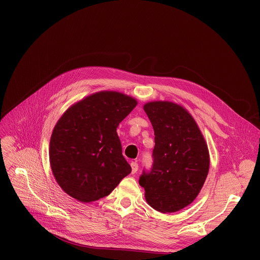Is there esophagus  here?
I'll return each mask as SVG.
<instances>
[{"instance_id": "1", "label": "esophagus", "mask_w": 260, "mask_h": 260, "mask_svg": "<svg viewBox=\"0 0 260 260\" xmlns=\"http://www.w3.org/2000/svg\"><path fill=\"white\" fill-rule=\"evenodd\" d=\"M131 167H132V173L133 174H135V173H137V171H138V169H139V166H138V163L137 162H132L131 163Z\"/></svg>"}]
</instances>
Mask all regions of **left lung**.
<instances>
[{"label": "left lung", "mask_w": 260, "mask_h": 260, "mask_svg": "<svg viewBox=\"0 0 260 260\" xmlns=\"http://www.w3.org/2000/svg\"><path fill=\"white\" fill-rule=\"evenodd\" d=\"M155 132L153 165L139 184L149 206L162 213L179 211L199 194L210 167L208 146L195 120L172 102L144 105Z\"/></svg>", "instance_id": "obj_1"}]
</instances>
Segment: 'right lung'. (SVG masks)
<instances>
[{"label":"right lung","instance_id":"obj_1","mask_svg":"<svg viewBox=\"0 0 260 260\" xmlns=\"http://www.w3.org/2000/svg\"><path fill=\"white\" fill-rule=\"evenodd\" d=\"M136 105L123 93L101 91L63 114L51 134L49 160L66 194L82 202L99 200L132 172L117 127Z\"/></svg>","mask_w":260,"mask_h":260}]
</instances>
